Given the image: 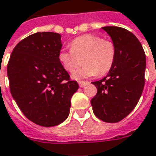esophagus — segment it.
<instances>
[{
  "label": "esophagus",
  "mask_w": 156,
  "mask_h": 156,
  "mask_svg": "<svg viewBox=\"0 0 156 156\" xmlns=\"http://www.w3.org/2000/svg\"><path fill=\"white\" fill-rule=\"evenodd\" d=\"M89 83L88 82H85V81H80L78 82V84H79V87H81V88H83V87H84L85 85H87Z\"/></svg>",
  "instance_id": "1"
}]
</instances>
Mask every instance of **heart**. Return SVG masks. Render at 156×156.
<instances>
[{
  "label": "heart",
  "instance_id": "obj_1",
  "mask_svg": "<svg viewBox=\"0 0 156 156\" xmlns=\"http://www.w3.org/2000/svg\"><path fill=\"white\" fill-rule=\"evenodd\" d=\"M59 61L65 70L73 73L75 79L103 76L112 69L116 59V46L108 40L96 34H84L71 42V50H62L59 53Z\"/></svg>",
  "mask_w": 156,
  "mask_h": 156
}]
</instances>
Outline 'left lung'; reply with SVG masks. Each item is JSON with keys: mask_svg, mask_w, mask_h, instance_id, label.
Returning a JSON list of instances; mask_svg holds the SVG:
<instances>
[{"mask_svg": "<svg viewBox=\"0 0 156 156\" xmlns=\"http://www.w3.org/2000/svg\"><path fill=\"white\" fill-rule=\"evenodd\" d=\"M116 46V59L106 77L92 83L94 115L105 122H118L134 109L144 87L146 58L139 40L127 29L103 27Z\"/></svg>", "mask_w": 156, "mask_h": 156, "instance_id": "8db88e82", "label": "left lung"}]
</instances>
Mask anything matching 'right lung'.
<instances>
[{
	"label": "right lung",
	"instance_id": "right-lung-1",
	"mask_svg": "<svg viewBox=\"0 0 156 156\" xmlns=\"http://www.w3.org/2000/svg\"><path fill=\"white\" fill-rule=\"evenodd\" d=\"M61 34L38 32L15 46L7 64L10 91L27 118L43 127H54L69 115L77 81L59 61Z\"/></svg>",
	"mask_w": 156,
	"mask_h": 156
}]
</instances>
